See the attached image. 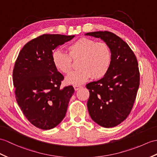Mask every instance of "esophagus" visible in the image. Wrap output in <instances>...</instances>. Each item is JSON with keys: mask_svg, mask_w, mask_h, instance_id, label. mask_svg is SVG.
<instances>
[{"mask_svg": "<svg viewBox=\"0 0 157 157\" xmlns=\"http://www.w3.org/2000/svg\"><path fill=\"white\" fill-rule=\"evenodd\" d=\"M74 90H75V91H77V90H78L79 89L82 88V86H79V85H74Z\"/></svg>", "mask_w": 157, "mask_h": 157, "instance_id": "esophagus-1", "label": "esophagus"}]
</instances>
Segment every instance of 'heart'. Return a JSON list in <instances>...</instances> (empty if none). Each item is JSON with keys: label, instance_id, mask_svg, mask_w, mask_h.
I'll use <instances>...</instances> for the list:
<instances>
[{"label": "heart", "instance_id": "obj_1", "mask_svg": "<svg viewBox=\"0 0 157 157\" xmlns=\"http://www.w3.org/2000/svg\"><path fill=\"white\" fill-rule=\"evenodd\" d=\"M67 53L54 51L52 61L55 67L64 74H70L73 61L79 59V69L66 78L70 84L79 85L90 78L98 79L106 75L110 67L112 52L105 42H96L86 37L79 38L67 47Z\"/></svg>", "mask_w": 157, "mask_h": 157}]
</instances>
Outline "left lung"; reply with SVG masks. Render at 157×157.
<instances>
[{
  "label": "left lung",
  "mask_w": 157,
  "mask_h": 157,
  "mask_svg": "<svg viewBox=\"0 0 157 157\" xmlns=\"http://www.w3.org/2000/svg\"><path fill=\"white\" fill-rule=\"evenodd\" d=\"M86 35L102 39L112 52L106 75L86 85L90 117L100 126L112 128L122 122L132 109L140 85L138 61L128 45L113 33L96 31Z\"/></svg>",
  "instance_id": "1"
}]
</instances>
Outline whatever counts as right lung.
I'll list each match as a JSON object with an SVG mask.
<instances>
[{"mask_svg": "<svg viewBox=\"0 0 157 157\" xmlns=\"http://www.w3.org/2000/svg\"><path fill=\"white\" fill-rule=\"evenodd\" d=\"M74 35L44 34L21 50L13 71L14 94L25 117L42 130L53 128L66 114L74 93L72 86L61 88L63 75L52 61L53 51Z\"/></svg>", "mask_w": 157, "mask_h": 157, "instance_id": "obj_1", "label": "right lung"}]
</instances>
